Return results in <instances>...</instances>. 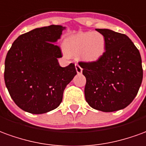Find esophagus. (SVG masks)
Returning a JSON list of instances; mask_svg holds the SVG:
<instances>
[{
  "label": "esophagus",
  "mask_w": 146,
  "mask_h": 146,
  "mask_svg": "<svg viewBox=\"0 0 146 146\" xmlns=\"http://www.w3.org/2000/svg\"><path fill=\"white\" fill-rule=\"evenodd\" d=\"M75 69H76V71H77L78 74H81L82 72V68L78 64H75Z\"/></svg>",
  "instance_id": "esophagus-1"
}]
</instances>
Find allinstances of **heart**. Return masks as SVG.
Returning a JSON list of instances; mask_svg holds the SVG:
<instances>
[{
	"mask_svg": "<svg viewBox=\"0 0 146 146\" xmlns=\"http://www.w3.org/2000/svg\"><path fill=\"white\" fill-rule=\"evenodd\" d=\"M64 48L68 54L77 56L85 62L94 63L102 57L106 40L99 32H85L71 35L64 40Z\"/></svg>",
	"mask_w": 146,
	"mask_h": 146,
	"instance_id": "obj_1",
	"label": "heart"
}]
</instances>
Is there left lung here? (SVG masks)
I'll list each match as a JSON object with an SVG mask.
<instances>
[{"label": "left lung", "mask_w": 146, "mask_h": 146, "mask_svg": "<svg viewBox=\"0 0 146 146\" xmlns=\"http://www.w3.org/2000/svg\"><path fill=\"white\" fill-rule=\"evenodd\" d=\"M96 31L104 36L106 49L98 61L78 63L86 78V101L93 108L104 112L123 109L141 86V55L126 35L108 29Z\"/></svg>", "instance_id": "obj_1"}]
</instances>
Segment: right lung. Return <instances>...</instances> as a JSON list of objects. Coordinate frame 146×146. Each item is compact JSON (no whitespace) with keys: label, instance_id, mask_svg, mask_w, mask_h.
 I'll return each instance as SVG.
<instances>
[{"label":"right lung","instance_id":"obj_1","mask_svg":"<svg viewBox=\"0 0 146 146\" xmlns=\"http://www.w3.org/2000/svg\"><path fill=\"white\" fill-rule=\"evenodd\" d=\"M64 29L60 25L34 29L19 36L7 53L5 85L23 111L42 114L57 108L77 74L74 64L62 68L58 63L62 54L56 43Z\"/></svg>","mask_w":146,"mask_h":146}]
</instances>
